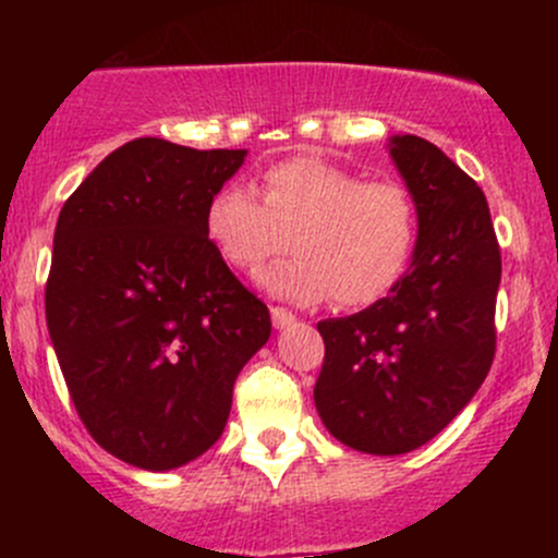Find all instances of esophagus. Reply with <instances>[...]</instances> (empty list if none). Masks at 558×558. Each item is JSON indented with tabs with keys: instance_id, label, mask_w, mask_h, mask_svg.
Masks as SVG:
<instances>
[{
	"instance_id": "34e87169",
	"label": "esophagus",
	"mask_w": 558,
	"mask_h": 558,
	"mask_svg": "<svg viewBox=\"0 0 558 558\" xmlns=\"http://www.w3.org/2000/svg\"><path fill=\"white\" fill-rule=\"evenodd\" d=\"M269 315H272L275 329H289V326L296 320V315L291 313V311H286V307H272V311H269Z\"/></svg>"
}]
</instances>
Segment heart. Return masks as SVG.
Segmentation results:
<instances>
[{"label":"heart","mask_w":558,"mask_h":558,"mask_svg":"<svg viewBox=\"0 0 558 558\" xmlns=\"http://www.w3.org/2000/svg\"><path fill=\"white\" fill-rule=\"evenodd\" d=\"M205 238L234 269L262 267L296 247V256L256 275V283L296 305L335 300L367 307L402 280L418 245V207L397 180L362 174L315 156L264 172L262 196L243 180L213 191Z\"/></svg>","instance_id":"obj_1"}]
</instances>
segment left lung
Wrapping results in <instances>:
<instances>
[{
  "mask_svg": "<svg viewBox=\"0 0 558 558\" xmlns=\"http://www.w3.org/2000/svg\"><path fill=\"white\" fill-rule=\"evenodd\" d=\"M418 207V245L397 286L367 311L318 324L326 356L313 399L342 446L410 453L470 404L494 362L502 258L483 191L437 145L388 137Z\"/></svg>",
  "mask_w": 558,
  "mask_h": 558,
  "instance_id": "obj_1",
  "label": "left lung"
}]
</instances>
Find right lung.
<instances>
[{
	"label": "right lung",
	"mask_w": 558,
	"mask_h": 558,
	"mask_svg": "<svg viewBox=\"0 0 558 558\" xmlns=\"http://www.w3.org/2000/svg\"><path fill=\"white\" fill-rule=\"evenodd\" d=\"M247 150L140 137L59 213L45 318L77 415L126 464L167 472L221 437L269 311L205 238V205Z\"/></svg>",
	"instance_id": "add662e5"
}]
</instances>
